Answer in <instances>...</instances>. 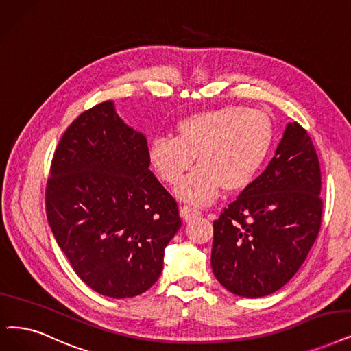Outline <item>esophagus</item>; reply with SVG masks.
<instances>
[{
    "instance_id": "obj_1",
    "label": "esophagus",
    "mask_w": 351,
    "mask_h": 351,
    "mask_svg": "<svg viewBox=\"0 0 351 351\" xmlns=\"http://www.w3.org/2000/svg\"><path fill=\"white\" fill-rule=\"evenodd\" d=\"M200 215V212L197 208H193L190 206H181L180 207V216L183 217L184 220H191L194 217H197Z\"/></svg>"
}]
</instances>
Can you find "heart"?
Returning a JSON list of instances; mask_svg holds the SVG:
<instances>
[{
  "label": "heart",
  "mask_w": 351,
  "mask_h": 351,
  "mask_svg": "<svg viewBox=\"0 0 351 351\" xmlns=\"http://www.w3.org/2000/svg\"><path fill=\"white\" fill-rule=\"evenodd\" d=\"M177 136L154 138L148 158L167 184H177L197 157L199 167L177 189L180 199L194 204L213 202L223 187H247L268 157L274 122L262 109L224 105L180 119Z\"/></svg>",
  "instance_id": "1"
}]
</instances>
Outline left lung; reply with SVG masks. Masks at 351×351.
<instances>
[{"label":"left lung","mask_w":351,"mask_h":351,"mask_svg":"<svg viewBox=\"0 0 351 351\" xmlns=\"http://www.w3.org/2000/svg\"><path fill=\"white\" fill-rule=\"evenodd\" d=\"M321 170L311 136L288 123L275 157L213 221L212 269L239 297L282 288L313 247L322 216Z\"/></svg>","instance_id":"left-lung-1"}]
</instances>
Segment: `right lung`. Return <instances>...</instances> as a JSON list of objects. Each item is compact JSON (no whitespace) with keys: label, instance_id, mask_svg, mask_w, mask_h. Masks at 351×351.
Segmentation results:
<instances>
[{"label":"right lung","instance_id":"1","mask_svg":"<svg viewBox=\"0 0 351 351\" xmlns=\"http://www.w3.org/2000/svg\"><path fill=\"white\" fill-rule=\"evenodd\" d=\"M46 215L76 275L110 298L157 282L164 249L181 226L177 202L149 171L147 138L110 101L83 112L60 138Z\"/></svg>","mask_w":351,"mask_h":351}]
</instances>
